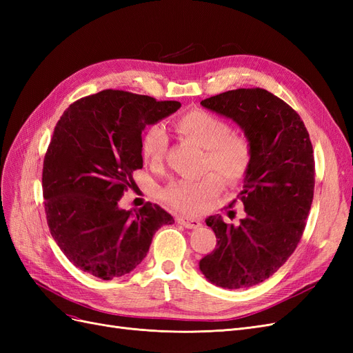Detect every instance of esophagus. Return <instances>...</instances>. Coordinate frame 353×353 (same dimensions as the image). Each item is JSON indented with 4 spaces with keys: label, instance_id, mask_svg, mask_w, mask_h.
<instances>
[{
    "label": "esophagus",
    "instance_id": "esophagus-1",
    "mask_svg": "<svg viewBox=\"0 0 353 353\" xmlns=\"http://www.w3.org/2000/svg\"><path fill=\"white\" fill-rule=\"evenodd\" d=\"M176 222L181 223V225H184L185 228L190 230H196L201 225V221L196 219V218H185V216H176Z\"/></svg>",
    "mask_w": 353,
    "mask_h": 353
}]
</instances>
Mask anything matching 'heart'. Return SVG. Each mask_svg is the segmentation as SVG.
Listing matches in <instances>:
<instances>
[{"label":"heart","mask_w":353,"mask_h":353,"mask_svg":"<svg viewBox=\"0 0 353 353\" xmlns=\"http://www.w3.org/2000/svg\"><path fill=\"white\" fill-rule=\"evenodd\" d=\"M174 126L179 134L205 148V170H215L228 184L240 183L249 172L253 160V148L249 138L239 132H231V125L221 116L194 109L178 116ZM168 145V134L162 125H150L144 131L141 152L147 162L153 166L163 163ZM217 176L208 174L196 181H175L165 188L163 199L169 206L184 215H199L205 210L208 203L219 194L221 179Z\"/></svg>","instance_id":"b5f03b06"}]
</instances>
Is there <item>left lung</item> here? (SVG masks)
<instances>
[{
	"instance_id": "left-lung-1",
	"label": "left lung",
	"mask_w": 353,
	"mask_h": 353,
	"mask_svg": "<svg viewBox=\"0 0 353 353\" xmlns=\"http://www.w3.org/2000/svg\"><path fill=\"white\" fill-rule=\"evenodd\" d=\"M200 104L236 122L253 148L237 196L245 218L239 227L218 215L206 219L218 243L200 271L223 288L252 287L279 271L302 239L315 187L311 138L296 110L262 88L227 91Z\"/></svg>"
}]
</instances>
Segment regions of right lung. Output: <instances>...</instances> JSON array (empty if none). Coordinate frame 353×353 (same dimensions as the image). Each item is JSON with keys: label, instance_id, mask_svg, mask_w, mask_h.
<instances>
[{"label": "right lung", "instance_id": "add662e5", "mask_svg": "<svg viewBox=\"0 0 353 353\" xmlns=\"http://www.w3.org/2000/svg\"><path fill=\"white\" fill-rule=\"evenodd\" d=\"M179 108V101L104 90L61 114L44 157L42 194L51 236L77 268L101 280L122 276L145 258L154 232L174 223L154 203L125 210L117 201L143 168L145 126Z\"/></svg>", "mask_w": 353, "mask_h": 353}]
</instances>
